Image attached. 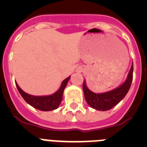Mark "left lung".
<instances>
[{"label":"left lung","instance_id":"obj_1","mask_svg":"<svg viewBox=\"0 0 147 147\" xmlns=\"http://www.w3.org/2000/svg\"><path fill=\"white\" fill-rule=\"evenodd\" d=\"M132 74H133V63L132 64L127 77L124 83H122L119 87L115 89L105 92V93H96L91 91L87 87L86 81L83 82V92L87 103L92 107L97 110L106 111L109 110L115 106L118 103L125 97L129 91L132 81Z\"/></svg>","mask_w":147,"mask_h":147}]
</instances>
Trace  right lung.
Here are the masks:
<instances>
[{
	"mask_svg": "<svg viewBox=\"0 0 147 147\" xmlns=\"http://www.w3.org/2000/svg\"><path fill=\"white\" fill-rule=\"evenodd\" d=\"M71 76L66 78L65 80L62 81L59 89L53 94L48 95V96H33L26 93L19 87L18 83L16 84L18 91L20 93L21 96L26 102L37 110L42 111H51L57 109L60 105L62 99V94L67 84V82L70 80Z\"/></svg>",
	"mask_w": 147,
	"mask_h": 147,
	"instance_id": "1",
	"label": "right lung"
}]
</instances>
